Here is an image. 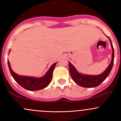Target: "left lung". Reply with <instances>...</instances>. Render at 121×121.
Instances as JSON below:
<instances>
[{"label":"left lung","instance_id":"1","mask_svg":"<svg viewBox=\"0 0 121 121\" xmlns=\"http://www.w3.org/2000/svg\"><path fill=\"white\" fill-rule=\"evenodd\" d=\"M107 37L109 39L110 41L111 47H112L113 51H112V61H111L110 64L103 73L99 75H93H93L81 74L76 70L74 66L70 62H69V72H70L72 78L79 86H81L84 87H95L98 86L108 77V76H109L110 73L114 64V48L112 41L110 39L109 37Z\"/></svg>","mask_w":121,"mask_h":121}]
</instances>
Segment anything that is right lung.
<instances>
[{"instance_id":"obj_1","label":"right lung","mask_w":121,"mask_h":121,"mask_svg":"<svg viewBox=\"0 0 121 121\" xmlns=\"http://www.w3.org/2000/svg\"><path fill=\"white\" fill-rule=\"evenodd\" d=\"M7 62L9 71H10L11 74L13 77V79L20 85L21 86H22L27 91H39V90L43 89L46 87L51 82L52 78L53 72L54 69L56 65V62L51 65L45 76L42 77H40V78H36V77H30V76H22L18 75L12 70L9 61L7 60Z\"/></svg>"}]
</instances>
